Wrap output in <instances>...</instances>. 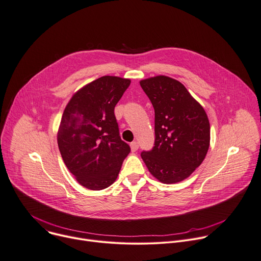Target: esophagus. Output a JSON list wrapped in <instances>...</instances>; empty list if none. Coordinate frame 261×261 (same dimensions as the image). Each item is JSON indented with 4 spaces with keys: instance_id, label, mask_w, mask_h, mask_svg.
I'll return each instance as SVG.
<instances>
[{
    "instance_id": "1",
    "label": "esophagus",
    "mask_w": 261,
    "mask_h": 261,
    "mask_svg": "<svg viewBox=\"0 0 261 261\" xmlns=\"http://www.w3.org/2000/svg\"><path fill=\"white\" fill-rule=\"evenodd\" d=\"M138 148H139V144H138L137 142H132V143H130V149H132L133 152L137 151Z\"/></svg>"
}]
</instances>
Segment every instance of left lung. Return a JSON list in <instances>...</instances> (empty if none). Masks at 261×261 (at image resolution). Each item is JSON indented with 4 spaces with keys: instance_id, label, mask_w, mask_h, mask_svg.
<instances>
[{
    "instance_id": "1",
    "label": "left lung",
    "mask_w": 261,
    "mask_h": 261,
    "mask_svg": "<svg viewBox=\"0 0 261 261\" xmlns=\"http://www.w3.org/2000/svg\"><path fill=\"white\" fill-rule=\"evenodd\" d=\"M140 85L154 109V146L141 158L151 174L170 185L188 178L207 153L211 126L202 106L178 81L156 75Z\"/></svg>"
}]
</instances>
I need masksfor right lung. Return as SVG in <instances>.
Segmentation results:
<instances>
[{
	"label": "right lung",
	"mask_w": 261,
	"mask_h": 261,
	"mask_svg": "<svg viewBox=\"0 0 261 261\" xmlns=\"http://www.w3.org/2000/svg\"><path fill=\"white\" fill-rule=\"evenodd\" d=\"M129 84L128 79L101 76L76 91L63 112L58 146L71 174L89 190L110 187L130 152L114 114Z\"/></svg>",
	"instance_id": "right-lung-1"
}]
</instances>
